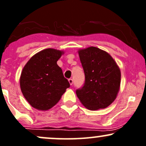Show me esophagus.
<instances>
[{
    "label": "esophagus",
    "mask_w": 146,
    "mask_h": 146,
    "mask_svg": "<svg viewBox=\"0 0 146 146\" xmlns=\"http://www.w3.org/2000/svg\"><path fill=\"white\" fill-rule=\"evenodd\" d=\"M68 82H69L70 84H71V85L73 84V79H71V78L68 79Z\"/></svg>",
    "instance_id": "34e87169"
}]
</instances>
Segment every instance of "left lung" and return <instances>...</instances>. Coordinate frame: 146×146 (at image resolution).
Masks as SVG:
<instances>
[{
  "mask_svg": "<svg viewBox=\"0 0 146 146\" xmlns=\"http://www.w3.org/2000/svg\"><path fill=\"white\" fill-rule=\"evenodd\" d=\"M85 75L82 88L76 95L88 109H103L116 98L121 82V72L108 53L90 46L78 51Z\"/></svg>",
  "mask_w": 146,
  "mask_h": 146,
  "instance_id": "left-lung-1",
  "label": "left lung"
}]
</instances>
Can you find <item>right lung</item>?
I'll use <instances>...</instances> for the list:
<instances>
[{"mask_svg":"<svg viewBox=\"0 0 146 146\" xmlns=\"http://www.w3.org/2000/svg\"><path fill=\"white\" fill-rule=\"evenodd\" d=\"M62 51L46 48L34 55L22 71L20 85L23 95L33 108L50 109L70 87L57 61Z\"/></svg>","mask_w":146,"mask_h":146,"instance_id":"add662e5","label":"right lung"}]
</instances>
